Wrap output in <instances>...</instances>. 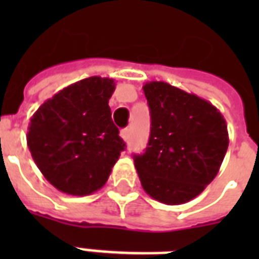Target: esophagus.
<instances>
[{"label":"esophagus","mask_w":259,"mask_h":259,"mask_svg":"<svg viewBox=\"0 0 259 259\" xmlns=\"http://www.w3.org/2000/svg\"><path fill=\"white\" fill-rule=\"evenodd\" d=\"M121 137L125 140V141H127L130 138V129H123L121 132Z\"/></svg>","instance_id":"esophagus-1"}]
</instances>
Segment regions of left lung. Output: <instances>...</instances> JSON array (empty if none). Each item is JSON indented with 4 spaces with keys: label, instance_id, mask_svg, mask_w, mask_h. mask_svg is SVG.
Returning a JSON list of instances; mask_svg holds the SVG:
<instances>
[{
    "label": "left lung",
    "instance_id": "1",
    "mask_svg": "<svg viewBox=\"0 0 259 259\" xmlns=\"http://www.w3.org/2000/svg\"><path fill=\"white\" fill-rule=\"evenodd\" d=\"M150 110L145 153L134 156L141 185L160 203L177 205L200 195L219 172L229 148L221 111L165 82L142 87Z\"/></svg>",
    "mask_w": 259,
    "mask_h": 259
}]
</instances>
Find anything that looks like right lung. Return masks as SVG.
Returning a JSON list of instances; mask_svg holds the SVG:
<instances>
[{"label": "right lung", "mask_w": 259, "mask_h": 259, "mask_svg": "<svg viewBox=\"0 0 259 259\" xmlns=\"http://www.w3.org/2000/svg\"><path fill=\"white\" fill-rule=\"evenodd\" d=\"M114 90L113 79H83L47 99L30 118V154L59 191L86 196L101 189L125 150L109 107Z\"/></svg>", "instance_id": "right-lung-1"}]
</instances>
